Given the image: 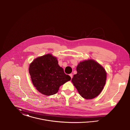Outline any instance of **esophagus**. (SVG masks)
Wrapping results in <instances>:
<instances>
[{
  "label": "esophagus",
  "instance_id": "esophagus-1",
  "mask_svg": "<svg viewBox=\"0 0 130 130\" xmlns=\"http://www.w3.org/2000/svg\"><path fill=\"white\" fill-rule=\"evenodd\" d=\"M69 76H70V77H71V79H72V77H73V75H72V74H69Z\"/></svg>",
  "mask_w": 130,
  "mask_h": 130
}]
</instances>
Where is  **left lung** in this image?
<instances>
[{
    "label": "left lung",
    "instance_id": "obj_1",
    "mask_svg": "<svg viewBox=\"0 0 130 130\" xmlns=\"http://www.w3.org/2000/svg\"><path fill=\"white\" fill-rule=\"evenodd\" d=\"M77 74L72 82L83 98L90 100L100 94L106 80L105 69L94 60L80 62L77 67Z\"/></svg>",
    "mask_w": 130,
    "mask_h": 130
}]
</instances>
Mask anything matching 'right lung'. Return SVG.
<instances>
[{
    "instance_id": "1",
    "label": "right lung",
    "mask_w": 130,
    "mask_h": 130,
    "mask_svg": "<svg viewBox=\"0 0 130 130\" xmlns=\"http://www.w3.org/2000/svg\"><path fill=\"white\" fill-rule=\"evenodd\" d=\"M58 63L56 57L48 54L37 58L30 64L29 70L32 83L42 94L53 95L60 86L71 80Z\"/></svg>"
}]
</instances>
